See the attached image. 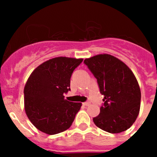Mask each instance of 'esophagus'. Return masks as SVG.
I'll return each instance as SVG.
<instances>
[{
    "label": "esophagus",
    "mask_w": 157,
    "mask_h": 157,
    "mask_svg": "<svg viewBox=\"0 0 157 157\" xmlns=\"http://www.w3.org/2000/svg\"><path fill=\"white\" fill-rule=\"evenodd\" d=\"M90 104H91V102L90 101H86V102H83V105L86 106H89Z\"/></svg>",
    "instance_id": "34e87169"
}]
</instances>
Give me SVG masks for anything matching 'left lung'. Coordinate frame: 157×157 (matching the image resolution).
<instances>
[{
    "label": "left lung",
    "instance_id": "left-lung-1",
    "mask_svg": "<svg viewBox=\"0 0 157 157\" xmlns=\"http://www.w3.org/2000/svg\"><path fill=\"white\" fill-rule=\"evenodd\" d=\"M84 63L97 79L104 102L98 116L93 118L97 127L118 134L128 129L137 118L141 92L134 73L112 55H98Z\"/></svg>",
    "mask_w": 157,
    "mask_h": 157
}]
</instances>
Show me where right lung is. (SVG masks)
Listing matches in <instances>:
<instances>
[{
	"label": "right lung",
	"mask_w": 157,
	"mask_h": 157,
	"mask_svg": "<svg viewBox=\"0 0 157 157\" xmlns=\"http://www.w3.org/2000/svg\"><path fill=\"white\" fill-rule=\"evenodd\" d=\"M83 59L59 57L46 61L32 71L24 88L25 111L38 130L53 135L67 130L82 103L68 101L73 71Z\"/></svg>",
	"instance_id": "obj_1"
}]
</instances>
